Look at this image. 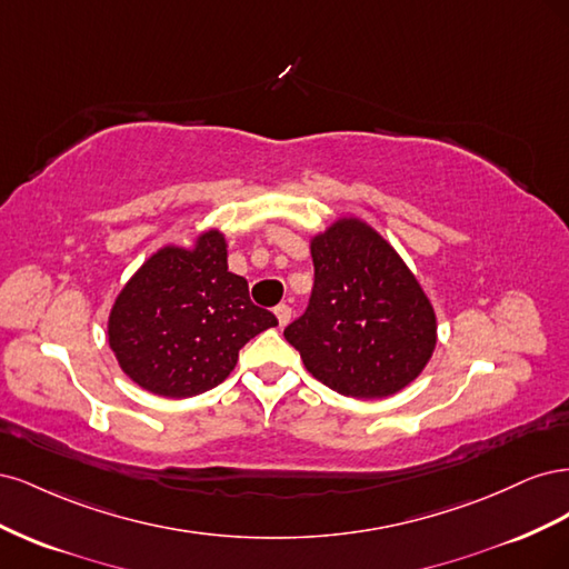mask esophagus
Returning a JSON list of instances; mask_svg holds the SVG:
<instances>
[{"label": "esophagus", "instance_id": "obj_1", "mask_svg": "<svg viewBox=\"0 0 569 569\" xmlns=\"http://www.w3.org/2000/svg\"><path fill=\"white\" fill-rule=\"evenodd\" d=\"M274 316H278V322H280V327H284V325L291 320V308H289L287 303L274 306Z\"/></svg>", "mask_w": 569, "mask_h": 569}]
</instances>
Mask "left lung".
Listing matches in <instances>:
<instances>
[{
  "mask_svg": "<svg viewBox=\"0 0 569 569\" xmlns=\"http://www.w3.org/2000/svg\"><path fill=\"white\" fill-rule=\"evenodd\" d=\"M311 256V301L284 330L306 370L363 401L408 387L432 358L437 316L403 258L358 218L316 234Z\"/></svg>",
  "mask_w": 569,
  "mask_h": 569,
  "instance_id": "1",
  "label": "left lung"
}]
</instances>
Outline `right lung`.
<instances>
[{
	"mask_svg": "<svg viewBox=\"0 0 569 569\" xmlns=\"http://www.w3.org/2000/svg\"><path fill=\"white\" fill-rule=\"evenodd\" d=\"M278 325L249 299L244 278L228 270L220 230L192 247H163L120 289L109 316V347L134 385L189 399L234 370L239 349Z\"/></svg>",
	"mask_w": 569,
	"mask_h": 569,
	"instance_id": "add662e5",
	"label": "right lung"
}]
</instances>
